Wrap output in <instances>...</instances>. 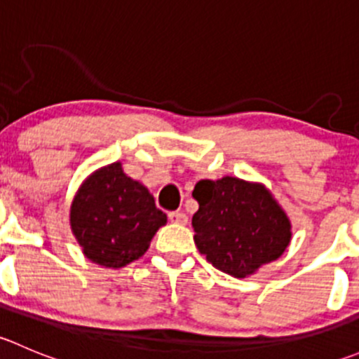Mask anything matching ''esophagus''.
Listing matches in <instances>:
<instances>
[{
	"mask_svg": "<svg viewBox=\"0 0 359 359\" xmlns=\"http://www.w3.org/2000/svg\"><path fill=\"white\" fill-rule=\"evenodd\" d=\"M168 219L173 224H187V215L182 212H170Z\"/></svg>",
	"mask_w": 359,
	"mask_h": 359,
	"instance_id": "esophagus-1",
	"label": "esophagus"
}]
</instances>
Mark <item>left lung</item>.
Listing matches in <instances>:
<instances>
[{"instance_id":"8db88e82","label":"left lung","mask_w":359,"mask_h":359,"mask_svg":"<svg viewBox=\"0 0 359 359\" xmlns=\"http://www.w3.org/2000/svg\"><path fill=\"white\" fill-rule=\"evenodd\" d=\"M193 198L200 205L193 215L194 243L222 273L252 276L290 245V219L264 184L231 175L200 180Z\"/></svg>"}]
</instances>
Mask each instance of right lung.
I'll return each instance as SVG.
<instances>
[{"instance_id":"add662e5","label":"right lung","mask_w":359,"mask_h":359,"mask_svg":"<svg viewBox=\"0 0 359 359\" xmlns=\"http://www.w3.org/2000/svg\"><path fill=\"white\" fill-rule=\"evenodd\" d=\"M69 224L86 259L119 269L147 252L166 215L156 208L149 189L114 161L83 180L71 203Z\"/></svg>"}]
</instances>
